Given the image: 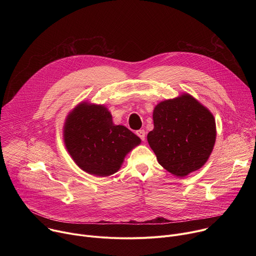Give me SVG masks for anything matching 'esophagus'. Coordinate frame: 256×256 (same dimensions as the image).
Returning a JSON list of instances; mask_svg holds the SVG:
<instances>
[{
  "instance_id": "34e87169",
  "label": "esophagus",
  "mask_w": 256,
  "mask_h": 256,
  "mask_svg": "<svg viewBox=\"0 0 256 256\" xmlns=\"http://www.w3.org/2000/svg\"><path fill=\"white\" fill-rule=\"evenodd\" d=\"M136 136L142 140H144V138H146V132L144 130H138L136 132Z\"/></svg>"
}]
</instances>
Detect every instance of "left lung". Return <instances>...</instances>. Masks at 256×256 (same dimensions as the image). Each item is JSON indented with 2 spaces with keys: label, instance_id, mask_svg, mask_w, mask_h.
<instances>
[{
  "label": "left lung",
  "instance_id": "1",
  "mask_svg": "<svg viewBox=\"0 0 256 256\" xmlns=\"http://www.w3.org/2000/svg\"><path fill=\"white\" fill-rule=\"evenodd\" d=\"M148 142L159 164L184 177L202 168L216 142V122L206 107L184 93L156 105Z\"/></svg>",
  "mask_w": 256,
  "mask_h": 256
}]
</instances>
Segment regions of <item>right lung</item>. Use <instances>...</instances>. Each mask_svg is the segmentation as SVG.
I'll return each mask as SVG.
<instances>
[{
    "instance_id": "1",
    "label": "right lung",
    "mask_w": 256,
    "mask_h": 256,
    "mask_svg": "<svg viewBox=\"0 0 256 256\" xmlns=\"http://www.w3.org/2000/svg\"><path fill=\"white\" fill-rule=\"evenodd\" d=\"M64 142L75 163L85 172L105 177L120 170L124 157L140 138L116 126L104 105L81 102L68 114Z\"/></svg>"
}]
</instances>
